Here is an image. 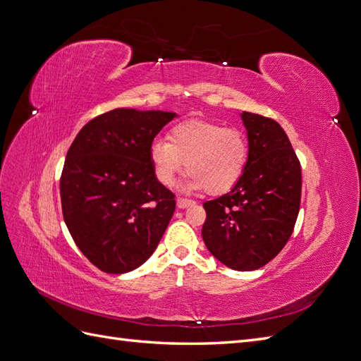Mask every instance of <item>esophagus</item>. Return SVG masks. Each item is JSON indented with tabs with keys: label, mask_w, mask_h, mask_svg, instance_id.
Here are the masks:
<instances>
[{
	"label": "esophagus",
	"mask_w": 361,
	"mask_h": 361,
	"mask_svg": "<svg viewBox=\"0 0 361 361\" xmlns=\"http://www.w3.org/2000/svg\"><path fill=\"white\" fill-rule=\"evenodd\" d=\"M194 204V201L192 200H188V198H177V207L178 209H186L189 206Z\"/></svg>",
	"instance_id": "34e87169"
}]
</instances>
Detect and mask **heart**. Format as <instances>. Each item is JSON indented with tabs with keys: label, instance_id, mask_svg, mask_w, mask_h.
Wrapping results in <instances>:
<instances>
[{
	"label": "heart",
	"instance_id": "1",
	"mask_svg": "<svg viewBox=\"0 0 361 361\" xmlns=\"http://www.w3.org/2000/svg\"><path fill=\"white\" fill-rule=\"evenodd\" d=\"M149 157L158 183L171 188L184 171L188 189L223 195L240 181L249 161V141L243 132L206 120L175 124L169 140L150 142Z\"/></svg>",
	"mask_w": 361,
	"mask_h": 361
}]
</instances>
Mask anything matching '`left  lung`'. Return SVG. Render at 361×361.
Wrapping results in <instances>:
<instances>
[{"instance_id": "obj_1", "label": "left lung", "mask_w": 361, "mask_h": 361, "mask_svg": "<svg viewBox=\"0 0 361 361\" xmlns=\"http://www.w3.org/2000/svg\"><path fill=\"white\" fill-rule=\"evenodd\" d=\"M249 161L228 194L206 201L204 245L231 269L255 271L286 246L301 200V166L281 126L243 112Z\"/></svg>"}]
</instances>
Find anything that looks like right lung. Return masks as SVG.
I'll list each match as a JSON object with an SVG mask.
<instances>
[{
    "instance_id": "right-lung-1",
    "label": "right lung",
    "mask_w": 361,
    "mask_h": 361,
    "mask_svg": "<svg viewBox=\"0 0 361 361\" xmlns=\"http://www.w3.org/2000/svg\"><path fill=\"white\" fill-rule=\"evenodd\" d=\"M173 112L114 109L82 128L60 178L63 216L75 245L107 274L137 269L154 254L175 211L158 183L150 142Z\"/></svg>"
}]
</instances>
